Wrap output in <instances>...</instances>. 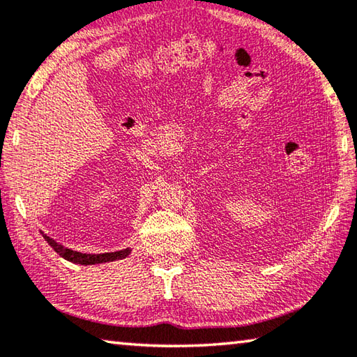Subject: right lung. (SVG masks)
<instances>
[{
  "label": "right lung",
  "instance_id": "obj_1",
  "mask_svg": "<svg viewBox=\"0 0 357 357\" xmlns=\"http://www.w3.org/2000/svg\"><path fill=\"white\" fill-rule=\"evenodd\" d=\"M42 236L48 243V245L55 250L59 257H63L64 259H68L70 263L75 264H82V266H93V264H104V263H112V261H118V259H124L130 255L132 249H123L118 252H105V253H82L77 250L68 249L63 244L56 243L55 239H52L50 236H47L44 231H40Z\"/></svg>",
  "mask_w": 357,
  "mask_h": 357
}]
</instances>
